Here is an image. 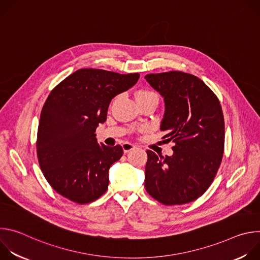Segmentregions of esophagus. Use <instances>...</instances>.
I'll use <instances>...</instances> for the list:
<instances>
[{"instance_id":"esophagus-1","label":"esophagus","mask_w":260,"mask_h":260,"mask_svg":"<svg viewBox=\"0 0 260 260\" xmlns=\"http://www.w3.org/2000/svg\"><path fill=\"white\" fill-rule=\"evenodd\" d=\"M122 148H123V152H124V153H127V152L134 150L135 148H136V146L133 145V144H131V143H123V144H122Z\"/></svg>"}]
</instances>
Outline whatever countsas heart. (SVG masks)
<instances>
[{"mask_svg":"<svg viewBox=\"0 0 260 260\" xmlns=\"http://www.w3.org/2000/svg\"><path fill=\"white\" fill-rule=\"evenodd\" d=\"M151 96H157V94L151 90H147V89H141L136 93L137 99H146V98H151Z\"/></svg>","mask_w":260,"mask_h":260,"instance_id":"heart-1","label":"heart"}]
</instances>
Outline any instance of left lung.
<instances>
[{
  "mask_svg": "<svg viewBox=\"0 0 260 260\" xmlns=\"http://www.w3.org/2000/svg\"><path fill=\"white\" fill-rule=\"evenodd\" d=\"M145 79L165 101L160 131L173 141L172 156L147 150L145 188L154 200L183 205L212 184L224 151V118L216 94L194 75L180 71L148 74Z\"/></svg>",
  "mask_w": 260,
  "mask_h": 260,
  "instance_id": "left-lung-1",
  "label": "left lung"
}]
</instances>
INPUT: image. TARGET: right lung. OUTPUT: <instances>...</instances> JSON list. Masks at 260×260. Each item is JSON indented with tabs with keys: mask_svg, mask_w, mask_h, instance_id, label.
<instances>
[{
	"mask_svg": "<svg viewBox=\"0 0 260 260\" xmlns=\"http://www.w3.org/2000/svg\"><path fill=\"white\" fill-rule=\"evenodd\" d=\"M139 77V73L80 69L49 93L40 115L37 155L45 179L63 198L83 205L107 191L109 169L123 149L99 144L94 133L107 119L111 100Z\"/></svg>",
	"mask_w": 260,
	"mask_h": 260,
	"instance_id": "add662e5",
	"label": "right lung"
}]
</instances>
